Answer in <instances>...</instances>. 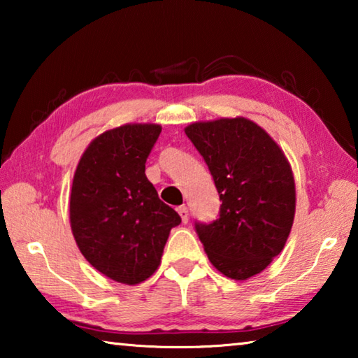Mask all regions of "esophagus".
Segmentation results:
<instances>
[{
	"label": "esophagus",
	"mask_w": 358,
	"mask_h": 358,
	"mask_svg": "<svg viewBox=\"0 0 358 358\" xmlns=\"http://www.w3.org/2000/svg\"><path fill=\"white\" fill-rule=\"evenodd\" d=\"M178 215L181 216V221L186 224L187 220H189V211H187L186 205H181V207H178Z\"/></svg>",
	"instance_id": "1"
}]
</instances>
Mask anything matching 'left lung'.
<instances>
[{
	"label": "left lung",
	"mask_w": 358,
	"mask_h": 358,
	"mask_svg": "<svg viewBox=\"0 0 358 358\" xmlns=\"http://www.w3.org/2000/svg\"><path fill=\"white\" fill-rule=\"evenodd\" d=\"M215 180L220 217L196 222L210 262L243 281L282 251L294 224L295 181L282 150L254 121L220 118L185 128Z\"/></svg>",
	"instance_id": "1"
}]
</instances>
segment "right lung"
Instances as JSON below:
<instances>
[{"label": "right lung", "instance_id": "right-lung-1", "mask_svg": "<svg viewBox=\"0 0 358 358\" xmlns=\"http://www.w3.org/2000/svg\"><path fill=\"white\" fill-rule=\"evenodd\" d=\"M161 129L137 123L102 132L72 180L69 220L78 250L102 275L129 286L155 273L171 229L181 222L145 175Z\"/></svg>", "mask_w": 358, "mask_h": 358}]
</instances>
